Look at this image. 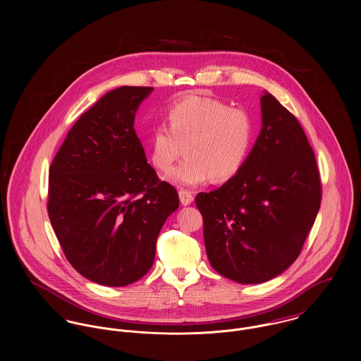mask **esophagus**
I'll list each match as a JSON object with an SVG mask.
<instances>
[{"mask_svg": "<svg viewBox=\"0 0 361 361\" xmlns=\"http://www.w3.org/2000/svg\"><path fill=\"white\" fill-rule=\"evenodd\" d=\"M179 199H180V203L183 206H189L192 202H193V193L190 190H185V189H180L179 190Z\"/></svg>", "mask_w": 361, "mask_h": 361, "instance_id": "obj_1", "label": "esophagus"}]
</instances>
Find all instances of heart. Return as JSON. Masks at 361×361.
Returning a JSON list of instances; mask_svg holds the SVG:
<instances>
[{
  "instance_id": "obj_1",
  "label": "heart",
  "mask_w": 361,
  "mask_h": 361,
  "mask_svg": "<svg viewBox=\"0 0 361 361\" xmlns=\"http://www.w3.org/2000/svg\"><path fill=\"white\" fill-rule=\"evenodd\" d=\"M165 122L150 130L146 140L157 171L166 172L180 157L186 158L168 175L180 186H197L212 179L226 182L243 168L256 137V122L243 108L221 100L186 96L171 104Z\"/></svg>"
}]
</instances>
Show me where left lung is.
I'll return each instance as SVG.
<instances>
[{
  "mask_svg": "<svg viewBox=\"0 0 361 361\" xmlns=\"http://www.w3.org/2000/svg\"><path fill=\"white\" fill-rule=\"evenodd\" d=\"M262 128L240 172L199 193L207 256L239 283H261L299 257L321 206V178L298 118L272 94L261 97Z\"/></svg>",
  "mask_w": 361,
  "mask_h": 361,
  "instance_id": "left-lung-1",
  "label": "left lung"
}]
</instances>
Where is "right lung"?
<instances>
[{
    "mask_svg": "<svg viewBox=\"0 0 361 361\" xmlns=\"http://www.w3.org/2000/svg\"><path fill=\"white\" fill-rule=\"evenodd\" d=\"M153 87L104 94L68 132L52 159L47 211L62 252L85 278L125 286L149 272L158 233L179 207L157 176L135 132V114Z\"/></svg>",
    "mask_w": 361,
    "mask_h": 361,
    "instance_id": "add662e5",
    "label": "right lung"
}]
</instances>
